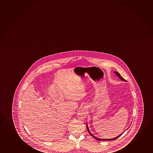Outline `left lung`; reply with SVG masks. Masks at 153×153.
Returning <instances> with one entry per match:
<instances>
[{
	"label": "left lung",
	"instance_id": "1",
	"mask_svg": "<svg viewBox=\"0 0 153 153\" xmlns=\"http://www.w3.org/2000/svg\"><path fill=\"white\" fill-rule=\"evenodd\" d=\"M114 74H116V76H118V77H119L120 78V79H121V81H126V79H123V77H122L121 76H120V74L118 72H116V71H114ZM86 126H87V130H88V132H89V133L90 134V135H91L92 136V137L94 138V139H96V140H97L98 141H110V140H115V139H117L118 138V137H120V136L123 134L124 133V132L126 131L127 129H128V128H127L126 130H125V131H123L122 133L120 134V135L118 136H117V137H115V138H112V139H101V138H97V137H96L95 136H94L93 135V134L90 132V130H89V128H88V125L87 124H86Z\"/></svg>",
	"mask_w": 153,
	"mask_h": 153
}]
</instances>
